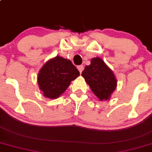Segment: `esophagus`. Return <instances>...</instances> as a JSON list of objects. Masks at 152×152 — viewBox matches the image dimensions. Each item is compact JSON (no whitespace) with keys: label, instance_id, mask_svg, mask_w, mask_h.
Returning a JSON list of instances; mask_svg holds the SVG:
<instances>
[{"label":"esophagus","instance_id":"obj_1","mask_svg":"<svg viewBox=\"0 0 152 152\" xmlns=\"http://www.w3.org/2000/svg\"><path fill=\"white\" fill-rule=\"evenodd\" d=\"M77 69H78V70L80 71V73H82L83 70V69H84L83 66H82V65H81V66H79L78 67H77Z\"/></svg>","mask_w":152,"mask_h":152}]
</instances>
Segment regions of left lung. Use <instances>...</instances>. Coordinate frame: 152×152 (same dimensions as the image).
I'll return each mask as SVG.
<instances>
[{"label": "left lung", "instance_id": "1", "mask_svg": "<svg viewBox=\"0 0 152 152\" xmlns=\"http://www.w3.org/2000/svg\"><path fill=\"white\" fill-rule=\"evenodd\" d=\"M82 76L100 100H108L116 90L117 81L113 71L100 57L93 58L86 66Z\"/></svg>", "mask_w": 152, "mask_h": 152}]
</instances>
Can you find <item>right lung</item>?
<instances>
[{
	"label": "right lung",
	"instance_id": "right-lung-1",
	"mask_svg": "<svg viewBox=\"0 0 152 152\" xmlns=\"http://www.w3.org/2000/svg\"><path fill=\"white\" fill-rule=\"evenodd\" d=\"M79 76L80 72L71 61L57 56L43 65L37 82L44 96L57 99Z\"/></svg>",
	"mask_w": 152,
	"mask_h": 152
}]
</instances>
